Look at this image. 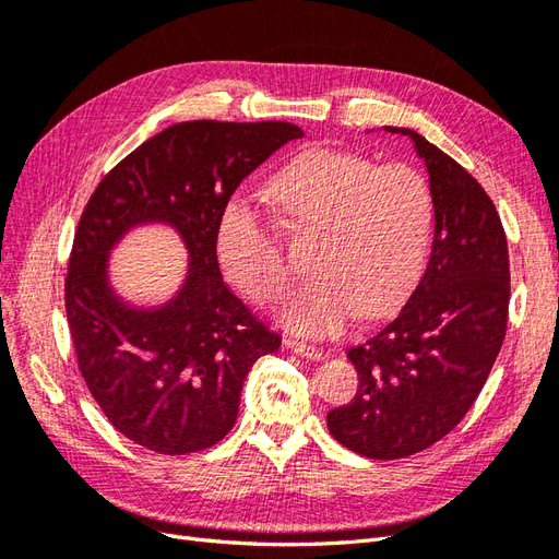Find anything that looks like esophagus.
I'll return each instance as SVG.
<instances>
[{
    "label": "esophagus",
    "instance_id": "obj_1",
    "mask_svg": "<svg viewBox=\"0 0 559 559\" xmlns=\"http://www.w3.org/2000/svg\"><path fill=\"white\" fill-rule=\"evenodd\" d=\"M286 347H289L294 354H298V357H306V359H312V361H319L324 354H321V349H317L314 345H308V343H300L296 341V337H289V341L284 343Z\"/></svg>",
    "mask_w": 559,
    "mask_h": 559
}]
</instances>
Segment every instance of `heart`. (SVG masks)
Instances as JSON below:
<instances>
[{"mask_svg": "<svg viewBox=\"0 0 559 559\" xmlns=\"http://www.w3.org/2000/svg\"><path fill=\"white\" fill-rule=\"evenodd\" d=\"M267 195L292 230L319 233L310 263L314 277L284 302L286 326L326 335L357 312L382 317L411 296L433 228L431 186L415 167L310 148L282 167ZM216 251L247 298L270 306L282 296L289 280L284 247L273 224L249 202H228Z\"/></svg>", "mask_w": 559, "mask_h": 559, "instance_id": "obj_1", "label": "heart"}]
</instances>
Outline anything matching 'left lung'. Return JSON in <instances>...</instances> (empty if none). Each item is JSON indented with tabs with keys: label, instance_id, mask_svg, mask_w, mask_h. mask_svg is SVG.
Listing matches in <instances>:
<instances>
[{
	"label": "left lung",
	"instance_id": "left-lung-1",
	"mask_svg": "<svg viewBox=\"0 0 559 559\" xmlns=\"http://www.w3.org/2000/svg\"><path fill=\"white\" fill-rule=\"evenodd\" d=\"M433 195L431 257L396 319L347 352L354 399L326 415L331 436L370 460L427 450L468 413L509 319V247L495 202L464 167L411 128Z\"/></svg>",
	"mask_w": 559,
	"mask_h": 559
}]
</instances>
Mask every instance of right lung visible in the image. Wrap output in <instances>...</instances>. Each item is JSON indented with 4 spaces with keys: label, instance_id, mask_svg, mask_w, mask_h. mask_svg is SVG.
I'll use <instances>...</instances> for the list:
<instances>
[{
    "label": "right lung",
    "instance_id": "right-lung-1",
    "mask_svg": "<svg viewBox=\"0 0 559 559\" xmlns=\"http://www.w3.org/2000/svg\"><path fill=\"white\" fill-rule=\"evenodd\" d=\"M302 130L284 121L165 128L97 183L74 235L64 308L79 370L111 425L158 454L212 448L233 429L245 378L282 335L224 284L216 230L240 181ZM146 223L175 227L190 267L180 292L140 309L108 280L110 249Z\"/></svg>",
    "mask_w": 559,
    "mask_h": 559
}]
</instances>
